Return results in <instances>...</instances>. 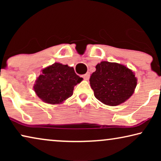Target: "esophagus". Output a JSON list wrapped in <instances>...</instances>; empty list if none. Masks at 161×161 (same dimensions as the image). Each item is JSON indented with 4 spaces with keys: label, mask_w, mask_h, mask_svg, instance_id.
Returning <instances> with one entry per match:
<instances>
[{
    "label": "esophagus",
    "mask_w": 161,
    "mask_h": 161,
    "mask_svg": "<svg viewBox=\"0 0 161 161\" xmlns=\"http://www.w3.org/2000/svg\"><path fill=\"white\" fill-rule=\"evenodd\" d=\"M89 77H90L89 72H86V73L84 74L83 75V79H84V80H88V79L89 78Z\"/></svg>",
    "instance_id": "1"
}]
</instances>
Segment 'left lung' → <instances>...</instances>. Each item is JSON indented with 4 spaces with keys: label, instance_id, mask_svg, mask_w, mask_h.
I'll use <instances>...</instances> for the list:
<instances>
[{
    "label": "left lung",
    "instance_id": "left-lung-1",
    "mask_svg": "<svg viewBox=\"0 0 161 161\" xmlns=\"http://www.w3.org/2000/svg\"><path fill=\"white\" fill-rule=\"evenodd\" d=\"M95 97L103 104L116 106L133 94L137 78L131 69L118 63L101 61L89 79Z\"/></svg>",
    "mask_w": 161,
    "mask_h": 161
}]
</instances>
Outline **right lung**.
<instances>
[{
	"label": "right lung",
	"mask_w": 161,
	"mask_h": 161,
	"mask_svg": "<svg viewBox=\"0 0 161 161\" xmlns=\"http://www.w3.org/2000/svg\"><path fill=\"white\" fill-rule=\"evenodd\" d=\"M42 72L35 81L34 90L43 102L52 105L60 104L70 97L75 86L83 80L73 67L60 63H54Z\"/></svg>",
	"instance_id": "1"
}]
</instances>
